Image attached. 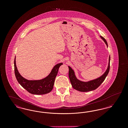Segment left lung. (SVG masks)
<instances>
[{
  "label": "left lung",
  "instance_id": "1",
  "mask_svg": "<svg viewBox=\"0 0 128 128\" xmlns=\"http://www.w3.org/2000/svg\"><path fill=\"white\" fill-rule=\"evenodd\" d=\"M101 38L103 40L104 42L108 46V43L106 39L101 36ZM110 56L109 58V63L108 68L106 71V72L102 76L100 77L98 79L92 80L88 82H84L80 81L79 80L77 79L75 75L74 72L72 69L68 66L69 68V72H68V76L70 80L71 84L73 88L76 90L79 91L89 92L96 90L98 87L102 84V83L106 79V76L108 74L110 69Z\"/></svg>",
  "mask_w": 128,
  "mask_h": 128
}]
</instances>
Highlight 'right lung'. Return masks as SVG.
<instances>
[{
    "label": "right lung",
    "mask_w": 128,
    "mask_h": 128,
    "mask_svg": "<svg viewBox=\"0 0 128 128\" xmlns=\"http://www.w3.org/2000/svg\"><path fill=\"white\" fill-rule=\"evenodd\" d=\"M63 63L56 64L52 69L51 73L46 78L40 80H28L22 77L18 72L14 60V72L18 83L29 92L33 94H44L50 92L53 88L58 68Z\"/></svg>",
    "instance_id": "right-lung-1"
}]
</instances>
